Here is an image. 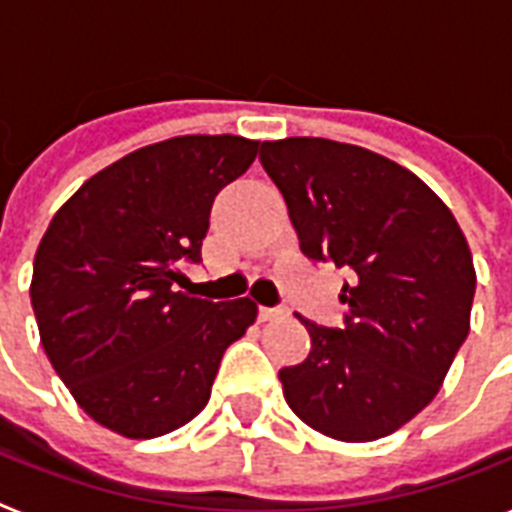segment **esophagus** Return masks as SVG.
I'll return each mask as SVG.
<instances>
[{"label":"esophagus","instance_id":"34e87169","mask_svg":"<svg viewBox=\"0 0 512 512\" xmlns=\"http://www.w3.org/2000/svg\"><path fill=\"white\" fill-rule=\"evenodd\" d=\"M284 315L286 310H281V307H260V321H278Z\"/></svg>","mask_w":512,"mask_h":512}]
</instances>
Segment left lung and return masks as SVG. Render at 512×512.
Masks as SVG:
<instances>
[{
	"instance_id": "1",
	"label": "left lung",
	"mask_w": 512,
	"mask_h": 512,
	"mask_svg": "<svg viewBox=\"0 0 512 512\" xmlns=\"http://www.w3.org/2000/svg\"><path fill=\"white\" fill-rule=\"evenodd\" d=\"M299 249L355 270L344 328L305 323L310 355L281 368L299 421L339 442H373L421 413L471 331L473 257L450 207L371 149L292 136L263 141Z\"/></svg>"
}]
</instances>
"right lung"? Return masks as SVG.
<instances>
[{
    "label": "right lung",
    "mask_w": 512,
    "mask_h": 512,
    "mask_svg": "<svg viewBox=\"0 0 512 512\" xmlns=\"http://www.w3.org/2000/svg\"><path fill=\"white\" fill-rule=\"evenodd\" d=\"M260 141L176 136L91 176L54 213L33 257L31 305L57 376L99 426L128 439L181 429L207 405L228 344L255 323L249 297L178 292L202 260L215 194Z\"/></svg>",
    "instance_id": "1"
}]
</instances>
